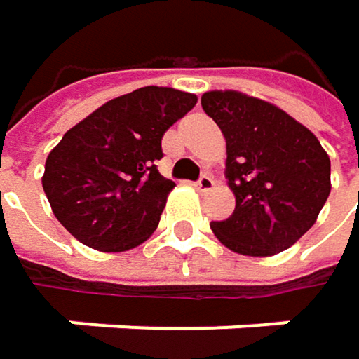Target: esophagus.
<instances>
[{
    "label": "esophagus",
    "instance_id": "esophagus-1",
    "mask_svg": "<svg viewBox=\"0 0 359 359\" xmlns=\"http://www.w3.org/2000/svg\"><path fill=\"white\" fill-rule=\"evenodd\" d=\"M212 187H214V179H212L210 175H201L199 179L195 180V189H197V191H201V193L210 191Z\"/></svg>",
    "mask_w": 359,
    "mask_h": 359
}]
</instances>
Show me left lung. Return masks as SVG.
Returning a JSON list of instances; mask_svg holds the SVG:
<instances>
[{
    "instance_id": "left-lung-1",
    "label": "left lung",
    "mask_w": 359,
    "mask_h": 359,
    "mask_svg": "<svg viewBox=\"0 0 359 359\" xmlns=\"http://www.w3.org/2000/svg\"><path fill=\"white\" fill-rule=\"evenodd\" d=\"M203 111L226 139V179L237 205L212 231L229 250L264 257L306 235L330 193L320 141L276 106L239 91H208Z\"/></svg>"
}]
</instances>
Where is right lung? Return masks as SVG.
<instances>
[{
	"instance_id": "right-lung-1",
	"label": "right lung",
	"mask_w": 359,
	"mask_h": 359,
	"mask_svg": "<svg viewBox=\"0 0 359 359\" xmlns=\"http://www.w3.org/2000/svg\"><path fill=\"white\" fill-rule=\"evenodd\" d=\"M193 93L141 87L72 126L45 162L43 191L60 224L87 248L126 251L156 231L175 182L158 172L162 137Z\"/></svg>"
}]
</instances>
